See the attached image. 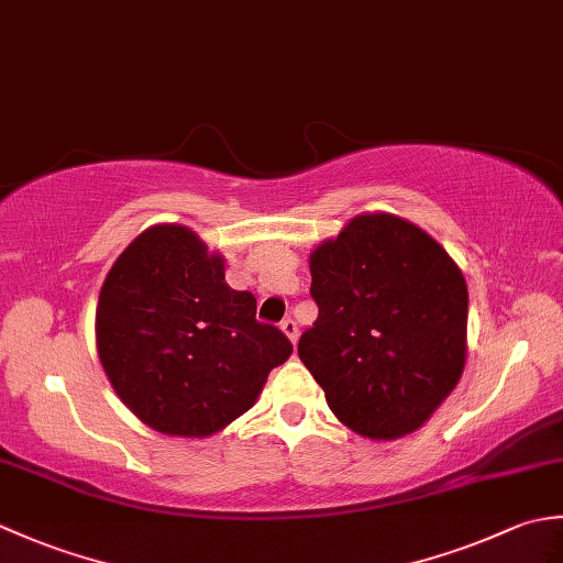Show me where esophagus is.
<instances>
[{"label":"esophagus","mask_w":563,"mask_h":563,"mask_svg":"<svg viewBox=\"0 0 563 563\" xmlns=\"http://www.w3.org/2000/svg\"><path fill=\"white\" fill-rule=\"evenodd\" d=\"M280 329L285 331V336H288L292 343H297V336H300V329H297V321L295 319H283L280 321Z\"/></svg>","instance_id":"obj_1"}]
</instances>
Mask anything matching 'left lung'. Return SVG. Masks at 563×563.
I'll return each instance as SVG.
<instances>
[{"instance_id":"1","label":"left lung","mask_w":563,"mask_h":563,"mask_svg":"<svg viewBox=\"0 0 563 563\" xmlns=\"http://www.w3.org/2000/svg\"><path fill=\"white\" fill-rule=\"evenodd\" d=\"M319 317L297 353L355 433L391 440L423 426L457 385L466 353V283L421 227L357 214L312 258Z\"/></svg>"}]
</instances>
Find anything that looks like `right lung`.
Returning <instances> with one entry per match:
<instances>
[{
	"label": "right lung",
	"mask_w": 563,
	"mask_h": 563,
	"mask_svg": "<svg viewBox=\"0 0 563 563\" xmlns=\"http://www.w3.org/2000/svg\"><path fill=\"white\" fill-rule=\"evenodd\" d=\"M101 365L123 404L166 435L206 438L254 406L288 336L232 290L222 256L181 224L142 232L106 275L97 307Z\"/></svg>",
	"instance_id": "1"
}]
</instances>
